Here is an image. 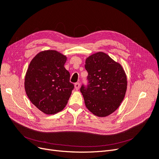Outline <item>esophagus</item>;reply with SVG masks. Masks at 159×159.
Masks as SVG:
<instances>
[{
  "label": "esophagus",
  "mask_w": 159,
  "mask_h": 159,
  "mask_svg": "<svg viewBox=\"0 0 159 159\" xmlns=\"http://www.w3.org/2000/svg\"><path fill=\"white\" fill-rule=\"evenodd\" d=\"M80 88V83H76L75 84V89L76 90H79Z\"/></svg>",
  "instance_id": "esophagus-1"
}]
</instances>
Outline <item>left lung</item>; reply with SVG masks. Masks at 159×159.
I'll return each mask as SVG.
<instances>
[{
    "mask_svg": "<svg viewBox=\"0 0 159 159\" xmlns=\"http://www.w3.org/2000/svg\"><path fill=\"white\" fill-rule=\"evenodd\" d=\"M88 84L80 92L86 107L98 117L113 113L120 106L127 90V77L121 65L109 55L98 52L86 59Z\"/></svg>",
    "mask_w": 159,
    "mask_h": 159,
    "instance_id": "8db88e82",
    "label": "left lung"
}]
</instances>
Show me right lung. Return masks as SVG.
Wrapping results in <instances>:
<instances>
[{
	"label": "right lung",
	"instance_id": "right-lung-1",
	"mask_svg": "<svg viewBox=\"0 0 159 159\" xmlns=\"http://www.w3.org/2000/svg\"><path fill=\"white\" fill-rule=\"evenodd\" d=\"M66 57L55 50L43 51L30 62L25 76V90L30 100L46 114L63 110L74 84L64 67Z\"/></svg>",
	"mask_w": 159,
	"mask_h": 159
}]
</instances>
